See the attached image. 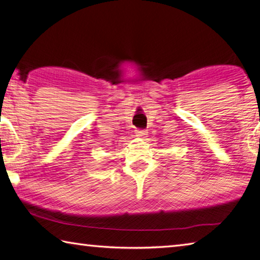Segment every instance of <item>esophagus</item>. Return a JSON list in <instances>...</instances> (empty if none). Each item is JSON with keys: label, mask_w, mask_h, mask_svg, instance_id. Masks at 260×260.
Instances as JSON below:
<instances>
[{"label": "esophagus", "mask_w": 260, "mask_h": 260, "mask_svg": "<svg viewBox=\"0 0 260 260\" xmlns=\"http://www.w3.org/2000/svg\"><path fill=\"white\" fill-rule=\"evenodd\" d=\"M147 130H136V136L139 138H145L147 137Z\"/></svg>", "instance_id": "34e87169"}]
</instances>
